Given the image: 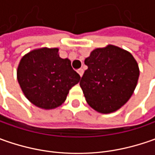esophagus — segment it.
<instances>
[{
    "instance_id": "1",
    "label": "esophagus",
    "mask_w": 155,
    "mask_h": 155,
    "mask_svg": "<svg viewBox=\"0 0 155 155\" xmlns=\"http://www.w3.org/2000/svg\"><path fill=\"white\" fill-rule=\"evenodd\" d=\"M78 74L80 75V77L82 78V76L84 74V70H83V69H79V70L78 71Z\"/></svg>"
}]
</instances>
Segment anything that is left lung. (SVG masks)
Wrapping results in <instances>:
<instances>
[{"instance_id": "8db88e82", "label": "left lung", "mask_w": 155, "mask_h": 155, "mask_svg": "<svg viewBox=\"0 0 155 155\" xmlns=\"http://www.w3.org/2000/svg\"><path fill=\"white\" fill-rule=\"evenodd\" d=\"M84 64L88 69L79 84L92 109L109 114L128 102L140 75L138 64L130 52L109 45L93 50Z\"/></svg>"}]
</instances>
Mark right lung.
I'll return each mask as SVG.
<instances>
[{
  "instance_id": "right-lung-1",
  "label": "right lung",
  "mask_w": 155,
  "mask_h": 155,
  "mask_svg": "<svg viewBox=\"0 0 155 155\" xmlns=\"http://www.w3.org/2000/svg\"><path fill=\"white\" fill-rule=\"evenodd\" d=\"M17 79L25 97L35 106L51 110L65 101L69 91L80 80L68 58L58 48H39L22 57Z\"/></svg>"
}]
</instances>
